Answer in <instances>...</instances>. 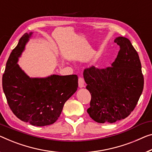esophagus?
Returning <instances> with one entry per match:
<instances>
[{
  "instance_id": "obj_1",
  "label": "esophagus",
  "mask_w": 152,
  "mask_h": 152,
  "mask_svg": "<svg viewBox=\"0 0 152 152\" xmlns=\"http://www.w3.org/2000/svg\"><path fill=\"white\" fill-rule=\"evenodd\" d=\"M85 85V83L84 79L82 78V77H79L78 78V87L80 88L84 87Z\"/></svg>"
}]
</instances>
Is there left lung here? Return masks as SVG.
I'll list each match as a JSON object with an SVG mask.
<instances>
[{
    "label": "left lung",
    "instance_id": "8db88e82",
    "mask_svg": "<svg viewBox=\"0 0 152 152\" xmlns=\"http://www.w3.org/2000/svg\"><path fill=\"white\" fill-rule=\"evenodd\" d=\"M115 42L120 50L111 66H93L83 73L91 96L87 113L98 123L113 124L126 118L143 90V74L137 50L126 37H117Z\"/></svg>",
    "mask_w": 152,
    "mask_h": 152
}]
</instances>
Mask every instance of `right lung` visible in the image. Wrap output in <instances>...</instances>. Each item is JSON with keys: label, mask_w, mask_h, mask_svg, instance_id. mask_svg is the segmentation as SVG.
<instances>
[{"label": "right lung", "mask_w": 152, "mask_h": 152, "mask_svg": "<svg viewBox=\"0 0 152 152\" xmlns=\"http://www.w3.org/2000/svg\"><path fill=\"white\" fill-rule=\"evenodd\" d=\"M31 34H24L11 52L3 75V89L10 109L18 119L33 126H48L58 119L65 102L76 91L78 76L30 78L26 75L17 62Z\"/></svg>", "instance_id": "right-lung-1"}]
</instances>
